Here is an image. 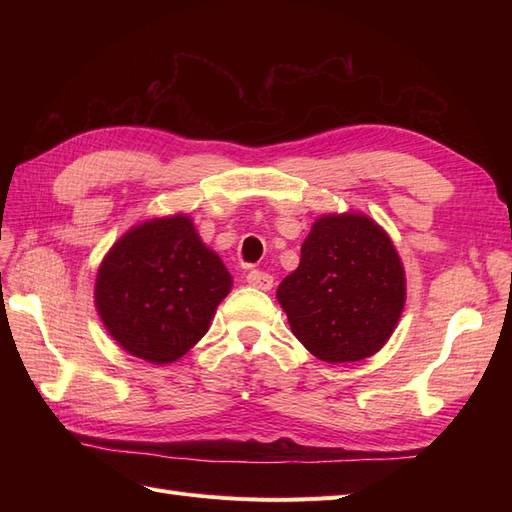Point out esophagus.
<instances>
[{"label":"esophagus","instance_id":"1","mask_svg":"<svg viewBox=\"0 0 512 512\" xmlns=\"http://www.w3.org/2000/svg\"><path fill=\"white\" fill-rule=\"evenodd\" d=\"M245 280H247V284L254 286V288H260V290H271L273 288V275H269L267 271L254 269V271L247 273Z\"/></svg>","mask_w":512,"mask_h":512}]
</instances>
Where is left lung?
Masks as SVG:
<instances>
[{
	"label": "left lung",
	"mask_w": 512,
	"mask_h": 512,
	"mask_svg": "<svg viewBox=\"0 0 512 512\" xmlns=\"http://www.w3.org/2000/svg\"><path fill=\"white\" fill-rule=\"evenodd\" d=\"M294 337L327 363L376 354L406 303V277L389 235L361 213L324 215L301 262L277 288Z\"/></svg>",
	"instance_id": "left-lung-1"
}]
</instances>
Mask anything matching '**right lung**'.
Masks as SVG:
<instances>
[{"mask_svg":"<svg viewBox=\"0 0 512 512\" xmlns=\"http://www.w3.org/2000/svg\"><path fill=\"white\" fill-rule=\"evenodd\" d=\"M230 286L224 262L192 220L175 215L136 226L111 247L98 271L96 307L121 348L166 365L207 333Z\"/></svg>","mask_w":512,"mask_h":512,"instance_id":"obj_1","label":"right lung"}]
</instances>
